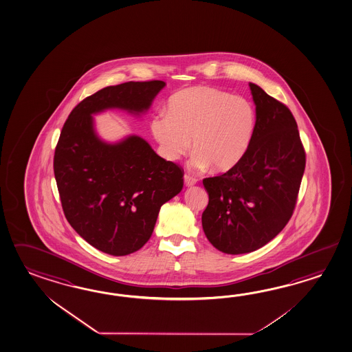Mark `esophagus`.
Segmentation results:
<instances>
[{
  "label": "esophagus",
  "mask_w": 352,
  "mask_h": 352,
  "mask_svg": "<svg viewBox=\"0 0 352 352\" xmlns=\"http://www.w3.org/2000/svg\"><path fill=\"white\" fill-rule=\"evenodd\" d=\"M184 183H186L187 187H192V186H194V184L197 183V179H195L194 177H192V175L186 174V175H184Z\"/></svg>",
  "instance_id": "1"
}]
</instances>
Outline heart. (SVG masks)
Instances as JSON below:
<instances>
[{"mask_svg":"<svg viewBox=\"0 0 352 352\" xmlns=\"http://www.w3.org/2000/svg\"><path fill=\"white\" fill-rule=\"evenodd\" d=\"M257 128L256 109L242 96L210 87L183 89L168 101L166 114L151 119L160 155L177 162L192 149L193 168L234 169L247 155Z\"/></svg>","mask_w":352,"mask_h":352,"instance_id":"heart-1","label":"heart"}]
</instances>
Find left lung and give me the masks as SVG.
Instances as JSON below:
<instances>
[{
  "instance_id": "1",
  "label": "left lung",
  "mask_w": 352,
  "mask_h": 352,
  "mask_svg": "<svg viewBox=\"0 0 352 352\" xmlns=\"http://www.w3.org/2000/svg\"><path fill=\"white\" fill-rule=\"evenodd\" d=\"M257 128L243 160L206 178L209 201L201 214L206 237L218 251L243 254L272 241L294 213L306 165L289 109L250 82Z\"/></svg>"
}]
</instances>
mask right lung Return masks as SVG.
I'll list each match as a JSON object with an SVG mask.
<instances>
[{"instance_id": "obj_1", "label": "right lung", "mask_w": 352, "mask_h": 352, "mask_svg": "<svg viewBox=\"0 0 352 352\" xmlns=\"http://www.w3.org/2000/svg\"><path fill=\"white\" fill-rule=\"evenodd\" d=\"M165 85L129 81L87 96L69 115L55 149L54 173L67 222L111 256H126L149 241L160 207L183 188V170L135 134L105 142L94 115L118 109L140 118Z\"/></svg>"}]
</instances>
